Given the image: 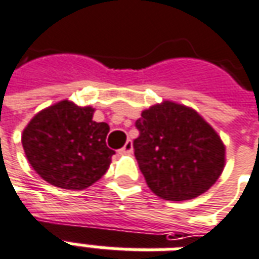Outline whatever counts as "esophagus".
I'll list each match as a JSON object with an SVG mask.
<instances>
[{"label":"esophagus","mask_w":259,"mask_h":259,"mask_svg":"<svg viewBox=\"0 0 259 259\" xmlns=\"http://www.w3.org/2000/svg\"><path fill=\"white\" fill-rule=\"evenodd\" d=\"M132 151H133V143H132V140H127V142L124 143L123 147L119 150L120 154H130Z\"/></svg>","instance_id":"34e87169"}]
</instances>
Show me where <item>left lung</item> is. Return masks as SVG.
<instances>
[{
  "label": "left lung",
  "instance_id": "1",
  "mask_svg": "<svg viewBox=\"0 0 259 259\" xmlns=\"http://www.w3.org/2000/svg\"><path fill=\"white\" fill-rule=\"evenodd\" d=\"M136 127V160L157 196L174 202L198 198L223 172V140L192 108L162 101L144 109Z\"/></svg>",
  "mask_w": 259,
  "mask_h": 259
}]
</instances>
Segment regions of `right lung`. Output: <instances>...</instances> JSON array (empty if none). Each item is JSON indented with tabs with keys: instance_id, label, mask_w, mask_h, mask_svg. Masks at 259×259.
Returning a JSON list of instances; mask_svg holds the SVG:
<instances>
[{
	"instance_id": "right-lung-1",
	"label": "right lung",
	"mask_w": 259,
	"mask_h": 259,
	"mask_svg": "<svg viewBox=\"0 0 259 259\" xmlns=\"http://www.w3.org/2000/svg\"><path fill=\"white\" fill-rule=\"evenodd\" d=\"M95 108L60 101L30 119L22 146L36 174L52 185L81 191L102 178L115 151L106 146L109 124L92 120Z\"/></svg>"
}]
</instances>
